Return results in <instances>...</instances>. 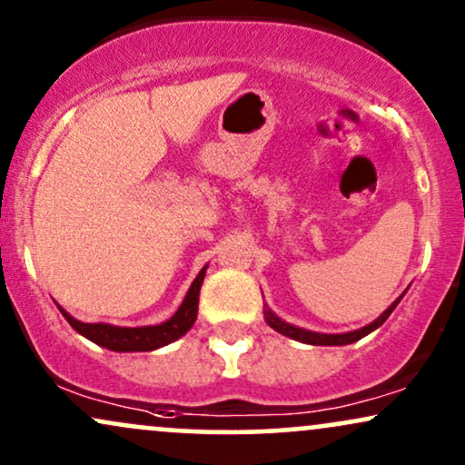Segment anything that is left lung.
Instances as JSON below:
<instances>
[{"label": "left lung", "mask_w": 465, "mask_h": 465, "mask_svg": "<svg viewBox=\"0 0 465 465\" xmlns=\"http://www.w3.org/2000/svg\"><path fill=\"white\" fill-rule=\"evenodd\" d=\"M398 302H401V298H398L390 309H385L383 313H381L379 318L372 322V324L363 326V329L352 331V332H341V335H324V332H313V331L298 329V326H292V324H287V322H282L281 318H276V315L272 313V311H265V322L272 326V329L281 332V335L292 337V340L302 341V343H311V346H346V343H352V341L361 340V337L368 335V332H372V331L379 329V326L383 324L387 318H390L391 311L396 309Z\"/></svg>", "instance_id": "1"}]
</instances>
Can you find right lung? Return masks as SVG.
Wrapping results in <instances>:
<instances>
[{"label": "right lung", "instance_id": "right-lung-1", "mask_svg": "<svg viewBox=\"0 0 465 465\" xmlns=\"http://www.w3.org/2000/svg\"><path fill=\"white\" fill-rule=\"evenodd\" d=\"M206 267H202L198 278L193 281V285L187 292V298L183 300L180 309L172 315L167 322L156 326H141V329H122V326H111V324H84L71 318L64 309H60V313L64 315V320L74 326L80 335H84L86 340H91L97 346L108 348L114 352H147L156 351V348L167 346V343L176 341L178 337H183L191 326H193L195 318H198V300H200V287L204 281Z\"/></svg>", "mask_w": 465, "mask_h": 465}]
</instances>
